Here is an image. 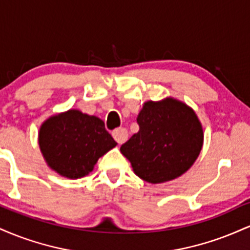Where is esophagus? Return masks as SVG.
Segmentation results:
<instances>
[{
  "instance_id": "esophagus-1",
  "label": "esophagus",
  "mask_w": 250,
  "mask_h": 250,
  "mask_svg": "<svg viewBox=\"0 0 250 250\" xmlns=\"http://www.w3.org/2000/svg\"><path fill=\"white\" fill-rule=\"evenodd\" d=\"M111 135H113L114 140H115L119 145H122V143H125L128 140V131H127V129L123 128V127L114 129Z\"/></svg>"
}]
</instances>
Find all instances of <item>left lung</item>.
Here are the masks:
<instances>
[{"label":"left lung","instance_id":"1","mask_svg":"<svg viewBox=\"0 0 250 250\" xmlns=\"http://www.w3.org/2000/svg\"><path fill=\"white\" fill-rule=\"evenodd\" d=\"M140 130L121 146L135 174L149 183L174 180L191 167L203 143L193 109L174 99L146 102L137 116Z\"/></svg>","mask_w":250,"mask_h":250}]
</instances>
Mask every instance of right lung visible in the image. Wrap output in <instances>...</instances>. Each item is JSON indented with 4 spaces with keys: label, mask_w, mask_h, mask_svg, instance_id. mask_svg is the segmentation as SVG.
Instances as JSON below:
<instances>
[{
    "label": "right lung",
    "mask_w": 250,
    "mask_h": 250,
    "mask_svg": "<svg viewBox=\"0 0 250 250\" xmlns=\"http://www.w3.org/2000/svg\"><path fill=\"white\" fill-rule=\"evenodd\" d=\"M39 143L48 166L68 179L88 175L97 160L116 146L102 120L79 110L48 119L40 129Z\"/></svg>",
    "instance_id": "right-lung-1"
}]
</instances>
